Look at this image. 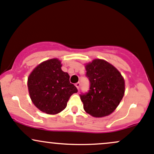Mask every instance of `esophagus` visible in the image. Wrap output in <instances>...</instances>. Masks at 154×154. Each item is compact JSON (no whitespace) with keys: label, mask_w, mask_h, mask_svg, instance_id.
I'll return each mask as SVG.
<instances>
[{"label":"esophagus","mask_w":154,"mask_h":154,"mask_svg":"<svg viewBox=\"0 0 154 154\" xmlns=\"http://www.w3.org/2000/svg\"><path fill=\"white\" fill-rule=\"evenodd\" d=\"M75 87H76V88L78 89V90H79V87H80V83H79V82H78V83L75 84Z\"/></svg>","instance_id":"1"}]
</instances>
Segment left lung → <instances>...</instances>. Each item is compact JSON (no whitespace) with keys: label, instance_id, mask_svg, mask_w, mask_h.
<instances>
[{"label":"left lung","instance_id":"obj_1","mask_svg":"<svg viewBox=\"0 0 154 154\" xmlns=\"http://www.w3.org/2000/svg\"><path fill=\"white\" fill-rule=\"evenodd\" d=\"M90 91L81 95L84 109L95 117L111 115L125 94V80L115 66L103 59H95L85 64Z\"/></svg>","mask_w":154,"mask_h":154}]
</instances>
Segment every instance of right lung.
<instances>
[{
    "label": "right lung",
    "instance_id": "obj_1",
    "mask_svg": "<svg viewBox=\"0 0 154 154\" xmlns=\"http://www.w3.org/2000/svg\"><path fill=\"white\" fill-rule=\"evenodd\" d=\"M57 58L41 62L28 77V90L32 103L48 115H57L67 106L76 87L70 82V75L62 70Z\"/></svg>",
    "mask_w": 154,
    "mask_h": 154
}]
</instances>
